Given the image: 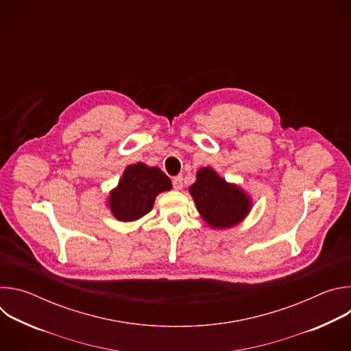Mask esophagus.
Wrapping results in <instances>:
<instances>
[{"label": "esophagus", "mask_w": 351, "mask_h": 351, "mask_svg": "<svg viewBox=\"0 0 351 351\" xmlns=\"http://www.w3.org/2000/svg\"><path fill=\"white\" fill-rule=\"evenodd\" d=\"M172 186L175 190H182L183 189V178L182 176H175L172 179Z\"/></svg>", "instance_id": "obj_1"}]
</instances>
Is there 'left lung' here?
Instances as JSON below:
<instances>
[{
	"mask_svg": "<svg viewBox=\"0 0 351 351\" xmlns=\"http://www.w3.org/2000/svg\"><path fill=\"white\" fill-rule=\"evenodd\" d=\"M197 210L214 228H229L240 222L250 211V199L234 184L226 183L214 169L203 168L190 186Z\"/></svg>",
	"mask_w": 351,
	"mask_h": 351,
	"instance_id": "8db88e82",
	"label": "left lung"
}]
</instances>
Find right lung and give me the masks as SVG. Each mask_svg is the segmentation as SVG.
I'll use <instances>...</instances> for the list:
<instances>
[{
  "label": "right lung",
  "instance_id": "add662e5",
  "mask_svg": "<svg viewBox=\"0 0 351 351\" xmlns=\"http://www.w3.org/2000/svg\"><path fill=\"white\" fill-rule=\"evenodd\" d=\"M171 187V179L160 168L141 162L129 165L110 195V208L119 221H136L152 211L156 197Z\"/></svg>",
  "mask_w": 351,
  "mask_h": 351
}]
</instances>
